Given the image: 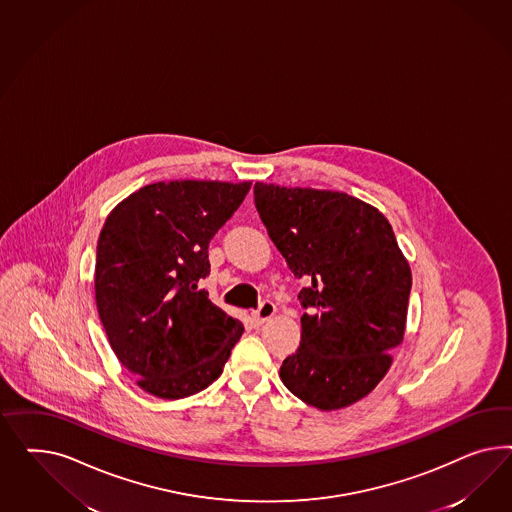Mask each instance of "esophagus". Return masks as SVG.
<instances>
[{"label":"esophagus","instance_id":"1","mask_svg":"<svg viewBox=\"0 0 512 512\" xmlns=\"http://www.w3.org/2000/svg\"><path fill=\"white\" fill-rule=\"evenodd\" d=\"M274 315H276V306H274V302L264 300V302H261V306H259L257 310L253 311V323H255V325H263V323H266L268 319H272Z\"/></svg>","mask_w":512,"mask_h":512}]
</instances>
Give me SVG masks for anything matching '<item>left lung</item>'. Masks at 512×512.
Listing matches in <instances>:
<instances>
[{"instance_id": "obj_1", "label": "left lung", "mask_w": 512, "mask_h": 512, "mask_svg": "<svg viewBox=\"0 0 512 512\" xmlns=\"http://www.w3.org/2000/svg\"><path fill=\"white\" fill-rule=\"evenodd\" d=\"M255 208L295 278L300 347L279 377L321 411L368 396L402 343L411 268L377 208L340 191L257 182Z\"/></svg>"}]
</instances>
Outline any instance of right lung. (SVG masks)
<instances>
[{"label": "right lung", "instance_id": "obj_1", "mask_svg": "<svg viewBox=\"0 0 512 512\" xmlns=\"http://www.w3.org/2000/svg\"><path fill=\"white\" fill-rule=\"evenodd\" d=\"M251 182H157L107 217L97 242L95 302L112 351L142 390L180 400L212 385L244 325L199 281L208 244Z\"/></svg>", "mask_w": 512, "mask_h": 512}]
</instances>
